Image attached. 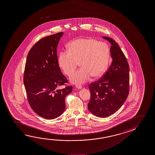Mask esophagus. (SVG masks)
Instances as JSON below:
<instances>
[{
  "label": "esophagus",
  "instance_id": "34e87169",
  "mask_svg": "<svg viewBox=\"0 0 155 155\" xmlns=\"http://www.w3.org/2000/svg\"><path fill=\"white\" fill-rule=\"evenodd\" d=\"M76 88L78 89H81L83 87V86H81V85H76Z\"/></svg>",
  "mask_w": 155,
  "mask_h": 155
}]
</instances>
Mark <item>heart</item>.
Listing matches in <instances>:
<instances>
[{
    "label": "heart",
    "instance_id": "1",
    "mask_svg": "<svg viewBox=\"0 0 155 155\" xmlns=\"http://www.w3.org/2000/svg\"><path fill=\"white\" fill-rule=\"evenodd\" d=\"M68 48L60 52L59 64L64 74L70 76L79 63L81 68L70 77L74 84L84 83L91 76L99 78L107 70L110 49L105 43L94 38H80L71 41Z\"/></svg>",
    "mask_w": 155,
    "mask_h": 155
}]
</instances>
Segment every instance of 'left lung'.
Here are the masks:
<instances>
[{"mask_svg":"<svg viewBox=\"0 0 155 155\" xmlns=\"http://www.w3.org/2000/svg\"><path fill=\"white\" fill-rule=\"evenodd\" d=\"M112 45L111 65L102 77L89 84L91 98L87 108L97 117L105 118L117 111L129 93V66L118 44L112 38L103 37Z\"/></svg>","mask_w":155,"mask_h":155,"instance_id":"1","label":"left lung"}]
</instances>
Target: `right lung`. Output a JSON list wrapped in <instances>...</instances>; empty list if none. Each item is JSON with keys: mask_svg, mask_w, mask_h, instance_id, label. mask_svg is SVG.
<instances>
[{"mask_svg": "<svg viewBox=\"0 0 155 155\" xmlns=\"http://www.w3.org/2000/svg\"><path fill=\"white\" fill-rule=\"evenodd\" d=\"M63 32L41 39L31 48L26 61L24 84L28 104L37 114L52 119L65 109V99L72 90L58 65L57 48ZM66 87L58 89L59 86Z\"/></svg>", "mask_w": 155, "mask_h": 155, "instance_id": "add662e5", "label": "right lung"}]
</instances>
